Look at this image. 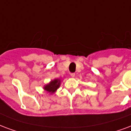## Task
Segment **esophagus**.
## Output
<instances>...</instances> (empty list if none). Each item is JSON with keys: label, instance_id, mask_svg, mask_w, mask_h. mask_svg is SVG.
Returning a JSON list of instances; mask_svg holds the SVG:
<instances>
[{"label": "esophagus", "instance_id": "34e87169", "mask_svg": "<svg viewBox=\"0 0 131 131\" xmlns=\"http://www.w3.org/2000/svg\"><path fill=\"white\" fill-rule=\"evenodd\" d=\"M75 73H71V78H74L75 77Z\"/></svg>", "mask_w": 131, "mask_h": 131}]
</instances>
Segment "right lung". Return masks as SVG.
Returning <instances> with one entry per match:
<instances>
[{"mask_svg":"<svg viewBox=\"0 0 131 131\" xmlns=\"http://www.w3.org/2000/svg\"><path fill=\"white\" fill-rule=\"evenodd\" d=\"M61 84V80L58 78L53 79L48 84L44 85V90L49 93V94H53L56 92V91L59 89Z\"/></svg>","mask_w":131,"mask_h":131,"instance_id":"obj_1","label":"right lung"}]
</instances>
